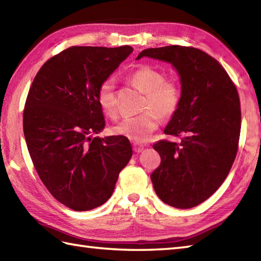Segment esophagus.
I'll list each match as a JSON object with an SVG mask.
<instances>
[{"label":"esophagus","instance_id":"obj_1","mask_svg":"<svg viewBox=\"0 0 261 261\" xmlns=\"http://www.w3.org/2000/svg\"><path fill=\"white\" fill-rule=\"evenodd\" d=\"M134 150L136 152L139 153V152H141L143 150V146L140 145V143H134Z\"/></svg>","mask_w":261,"mask_h":261}]
</instances>
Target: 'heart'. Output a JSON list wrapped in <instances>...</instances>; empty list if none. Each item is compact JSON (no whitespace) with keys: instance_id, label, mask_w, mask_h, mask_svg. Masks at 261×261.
<instances>
[{"instance_id":"obj_1","label":"heart","mask_w":261,"mask_h":261,"mask_svg":"<svg viewBox=\"0 0 261 261\" xmlns=\"http://www.w3.org/2000/svg\"><path fill=\"white\" fill-rule=\"evenodd\" d=\"M127 79L132 85L145 93L141 105V111L145 112L123 119L113 126V132L131 141L142 142L157 129L159 118L167 120L177 113L181 103V90L177 82L165 80L162 71L148 66L132 71ZM96 96L104 114L115 118L118 101L114 81L104 80L97 88Z\"/></svg>"}]
</instances>
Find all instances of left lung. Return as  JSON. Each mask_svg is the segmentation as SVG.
Listing matches in <instances>:
<instances>
[{
    "label": "left lung",
    "mask_w": 261,
    "mask_h": 261,
    "mask_svg": "<svg viewBox=\"0 0 261 261\" xmlns=\"http://www.w3.org/2000/svg\"><path fill=\"white\" fill-rule=\"evenodd\" d=\"M168 62L181 83L179 110L165 134L179 142L159 140V167L150 175L154 192L166 204L191 208L216 192L229 175L239 148L240 98L220 63L201 49L166 46L142 50L137 59Z\"/></svg>",
    "instance_id": "8db88e82"
}]
</instances>
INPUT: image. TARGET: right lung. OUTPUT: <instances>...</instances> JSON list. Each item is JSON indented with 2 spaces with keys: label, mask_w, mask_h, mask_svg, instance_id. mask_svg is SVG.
Instances as JSON below:
<instances>
[{
  "label": "right lung",
  "mask_w": 261,
  "mask_h": 261,
  "mask_svg": "<svg viewBox=\"0 0 261 261\" xmlns=\"http://www.w3.org/2000/svg\"><path fill=\"white\" fill-rule=\"evenodd\" d=\"M132 51L69 47L42 65L28 93L23 132L33 166L49 193L74 211L107 202L132 156L126 138L93 137L105 126L97 88Z\"/></svg>",
  "instance_id": "right-lung-1"
}]
</instances>
